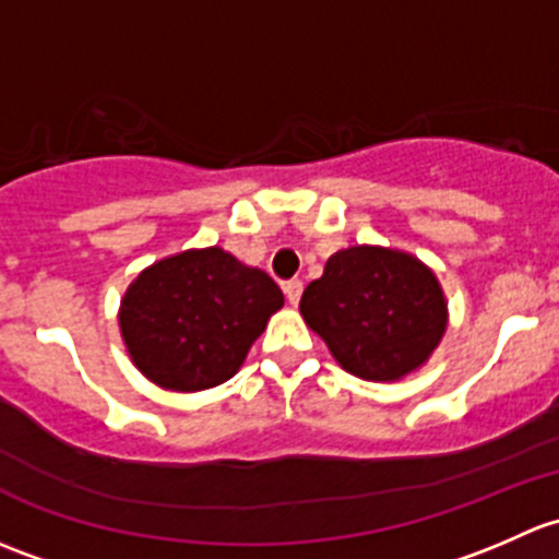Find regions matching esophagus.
I'll return each mask as SVG.
<instances>
[{
	"label": "esophagus",
	"instance_id": "obj_1",
	"mask_svg": "<svg viewBox=\"0 0 559 559\" xmlns=\"http://www.w3.org/2000/svg\"><path fill=\"white\" fill-rule=\"evenodd\" d=\"M282 290H285L287 304H290V307H298V301H301V293H304L301 280H290V282H285V285H282Z\"/></svg>",
	"mask_w": 559,
	"mask_h": 559
}]
</instances>
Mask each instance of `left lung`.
I'll return each mask as SVG.
<instances>
[{
	"label": "left lung",
	"mask_w": 559,
	"mask_h": 559,
	"mask_svg": "<svg viewBox=\"0 0 559 559\" xmlns=\"http://www.w3.org/2000/svg\"><path fill=\"white\" fill-rule=\"evenodd\" d=\"M298 309L333 360L366 382H399L419 371L450 322L433 269L412 252L379 245L333 252Z\"/></svg>",
	"instance_id": "8db88e82"
}]
</instances>
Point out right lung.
Masks as SVG:
<instances>
[{
  "label": "right lung",
  "mask_w": 559,
  "mask_h": 559,
  "mask_svg": "<svg viewBox=\"0 0 559 559\" xmlns=\"http://www.w3.org/2000/svg\"><path fill=\"white\" fill-rule=\"evenodd\" d=\"M285 296L277 282L223 247L160 258L126 287L120 338L145 379L171 393L228 382Z\"/></svg>",
  "instance_id": "right-lung-1"
}]
</instances>
